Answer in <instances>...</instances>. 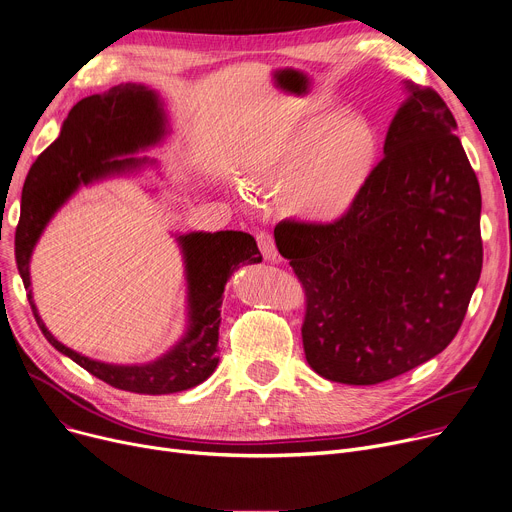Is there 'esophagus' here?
Wrapping results in <instances>:
<instances>
[{"mask_svg": "<svg viewBox=\"0 0 512 512\" xmlns=\"http://www.w3.org/2000/svg\"><path fill=\"white\" fill-rule=\"evenodd\" d=\"M257 245H259L261 255L267 261H278V249H276V243H274V236H271L267 230L257 232Z\"/></svg>", "mask_w": 512, "mask_h": 512, "instance_id": "esophagus-1", "label": "esophagus"}]
</instances>
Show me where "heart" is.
Instances as JSON below:
<instances>
[{"mask_svg": "<svg viewBox=\"0 0 512 512\" xmlns=\"http://www.w3.org/2000/svg\"><path fill=\"white\" fill-rule=\"evenodd\" d=\"M383 154L379 129L362 115L323 113L296 125L257 164V183L286 189L292 212L335 222L354 210Z\"/></svg>", "mask_w": 512, "mask_h": 512, "instance_id": "1", "label": "heart"}]
</instances>
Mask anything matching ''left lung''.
<instances>
[{"mask_svg": "<svg viewBox=\"0 0 512 512\" xmlns=\"http://www.w3.org/2000/svg\"><path fill=\"white\" fill-rule=\"evenodd\" d=\"M403 92L354 210L274 230L304 290L306 362L344 385L395 379L445 350L482 274V193L455 117L428 86Z\"/></svg>", "mask_w": 512, "mask_h": 512, "instance_id": "1", "label": "left lung"}]
</instances>
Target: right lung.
I'll return each mask as SVG.
<instances>
[{
	"instance_id": "obj_1",
	"label": "right lung",
	"mask_w": 512,
	"mask_h": 512,
	"mask_svg": "<svg viewBox=\"0 0 512 512\" xmlns=\"http://www.w3.org/2000/svg\"><path fill=\"white\" fill-rule=\"evenodd\" d=\"M164 119L152 90L127 84L105 96L82 98L67 115L59 138L28 170L16 226V263L24 288H30L28 259L34 243L61 203L80 185L109 173L138 166L142 160L117 158L156 144ZM185 251L191 325L183 342L166 356L144 366H113L65 348L47 331L32 296L28 302L47 342L70 356L107 385L142 395H164L206 381L218 366V329L224 284L238 263L261 261L255 238L247 232H193L181 236Z\"/></svg>"
}]
</instances>
